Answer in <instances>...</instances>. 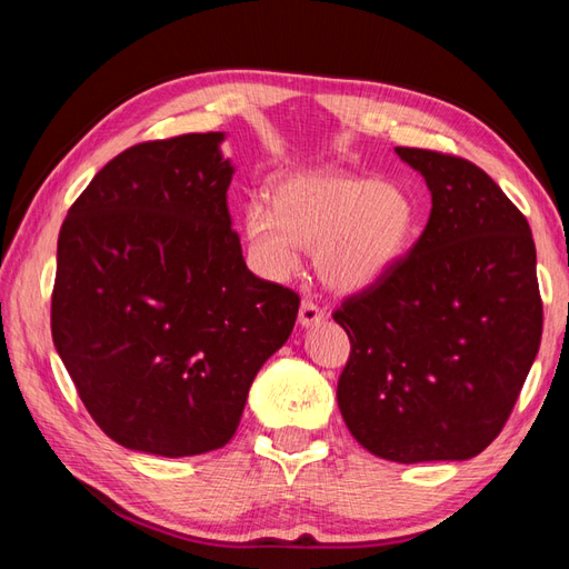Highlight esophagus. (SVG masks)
<instances>
[{
	"mask_svg": "<svg viewBox=\"0 0 569 569\" xmlns=\"http://www.w3.org/2000/svg\"><path fill=\"white\" fill-rule=\"evenodd\" d=\"M322 318H325V310L312 303V300H303V303H300V310H298L300 328H312V325H318Z\"/></svg>",
	"mask_w": 569,
	"mask_h": 569,
	"instance_id": "esophagus-1",
	"label": "esophagus"
}]
</instances>
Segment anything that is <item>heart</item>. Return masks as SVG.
Returning <instances> with one entry per match:
<instances>
[{"mask_svg":"<svg viewBox=\"0 0 569 569\" xmlns=\"http://www.w3.org/2000/svg\"><path fill=\"white\" fill-rule=\"evenodd\" d=\"M271 208L249 202L244 232L261 269L291 276L300 249L335 291L359 293L396 269L413 247L420 208L410 190L352 173H298L271 186Z\"/></svg>","mask_w":569,"mask_h":569,"instance_id":"heart-1","label":"heart"}]
</instances>
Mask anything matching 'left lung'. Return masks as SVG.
I'll return each instance as SVG.
<instances>
[{
	"label": "left lung",
	"instance_id": "8db88e82",
	"mask_svg": "<svg viewBox=\"0 0 569 569\" xmlns=\"http://www.w3.org/2000/svg\"><path fill=\"white\" fill-rule=\"evenodd\" d=\"M396 153L426 178L432 210L408 257L335 310L352 342L337 403L381 459H469L506 426L538 355L533 234L479 166Z\"/></svg>",
	"mask_w": 569,
	"mask_h": 569
}]
</instances>
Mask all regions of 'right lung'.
I'll use <instances>...</instances> for the list:
<instances>
[{
	"label": "right lung",
	"mask_w": 569,
	"mask_h": 569,
	"mask_svg": "<svg viewBox=\"0 0 569 569\" xmlns=\"http://www.w3.org/2000/svg\"><path fill=\"white\" fill-rule=\"evenodd\" d=\"M222 131L137 143L58 234L53 345L92 420L129 450L190 457L237 432L300 298L257 278L227 210Z\"/></svg>",
	"instance_id": "1"
}]
</instances>
